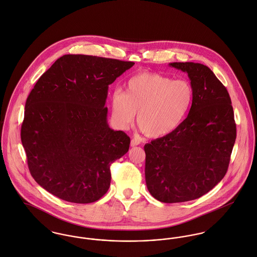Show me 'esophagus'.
<instances>
[{"label":"esophagus","instance_id":"esophagus-1","mask_svg":"<svg viewBox=\"0 0 257 257\" xmlns=\"http://www.w3.org/2000/svg\"><path fill=\"white\" fill-rule=\"evenodd\" d=\"M140 141L139 140H137V139H133V140H131V146L132 147H135V146H138V145H140Z\"/></svg>","mask_w":257,"mask_h":257}]
</instances>
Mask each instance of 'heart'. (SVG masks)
<instances>
[{
  "mask_svg": "<svg viewBox=\"0 0 257 257\" xmlns=\"http://www.w3.org/2000/svg\"><path fill=\"white\" fill-rule=\"evenodd\" d=\"M194 101V89L187 79H173L156 72H142L127 80L124 93L111 96L113 120L125 128L138 113L140 130L151 138L176 131L187 118Z\"/></svg>",
  "mask_w": 257,
  "mask_h": 257,
  "instance_id": "1",
  "label": "heart"
}]
</instances>
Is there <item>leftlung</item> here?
Here are the masks:
<instances>
[{
    "mask_svg": "<svg viewBox=\"0 0 257 257\" xmlns=\"http://www.w3.org/2000/svg\"><path fill=\"white\" fill-rule=\"evenodd\" d=\"M187 72L194 101L173 133L144 145L145 181L165 203L199 198L225 177L236 137L230 95L214 72L198 63H171Z\"/></svg>",
    "mask_w": 257,
    "mask_h": 257,
    "instance_id": "1",
    "label": "left lung"
}]
</instances>
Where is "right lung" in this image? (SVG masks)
<instances>
[{
	"label": "right lung",
	"instance_id": "1",
	"mask_svg": "<svg viewBox=\"0 0 257 257\" xmlns=\"http://www.w3.org/2000/svg\"><path fill=\"white\" fill-rule=\"evenodd\" d=\"M134 65L65 55L37 80L26 99L21 138L30 174L48 192L83 204L107 192L110 166L131 143L108 124V88Z\"/></svg>",
	"mask_w": 257,
	"mask_h": 257
}]
</instances>
